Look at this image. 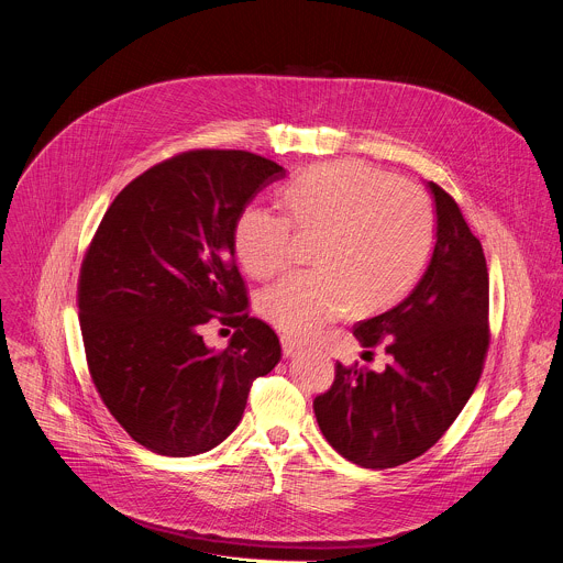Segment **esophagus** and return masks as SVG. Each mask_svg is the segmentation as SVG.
Segmentation results:
<instances>
[{
	"instance_id": "1",
	"label": "esophagus",
	"mask_w": 563,
	"mask_h": 563,
	"mask_svg": "<svg viewBox=\"0 0 563 563\" xmlns=\"http://www.w3.org/2000/svg\"><path fill=\"white\" fill-rule=\"evenodd\" d=\"M280 343H283V354H285L287 358H291V356H296V354L302 352V343L296 341V339L289 336V334H283V336H280Z\"/></svg>"
}]
</instances>
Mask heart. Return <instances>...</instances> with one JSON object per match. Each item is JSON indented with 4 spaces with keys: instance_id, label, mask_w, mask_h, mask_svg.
I'll return each mask as SVG.
<instances>
[{
    "instance_id": "heart-1",
    "label": "heart",
    "mask_w": 563,
    "mask_h": 563,
    "mask_svg": "<svg viewBox=\"0 0 563 563\" xmlns=\"http://www.w3.org/2000/svg\"><path fill=\"white\" fill-rule=\"evenodd\" d=\"M294 227L318 235L316 272L291 274L261 296V311L278 330L309 336L352 309L372 311L404 298L421 278L434 247V207L410 180L391 178L356 159L318 165L283 189ZM240 263L269 278L291 263L287 218L247 205L233 227Z\"/></svg>"
}]
</instances>
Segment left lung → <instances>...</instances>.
<instances>
[{
    "label": "left lung",
    "instance_id": "8db88e82",
    "mask_svg": "<svg viewBox=\"0 0 563 563\" xmlns=\"http://www.w3.org/2000/svg\"><path fill=\"white\" fill-rule=\"evenodd\" d=\"M437 243L415 289L387 311L358 320L363 347L385 343L383 372L336 365L316 396L320 432L347 461L385 470L430 450L472 396L488 352V267L459 205L428 183Z\"/></svg>",
    "mask_w": 563,
    "mask_h": 563
}]
</instances>
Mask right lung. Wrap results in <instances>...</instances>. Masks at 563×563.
<instances>
[{"instance_id":"right-lung-1","label":"right lung","mask_w":563,"mask_h":563,"mask_svg":"<svg viewBox=\"0 0 563 563\" xmlns=\"http://www.w3.org/2000/svg\"><path fill=\"white\" fill-rule=\"evenodd\" d=\"M285 174L250 151L180 153L129 183L98 227L77 287L87 361L109 412L151 452L222 443L280 361L276 332L247 313L233 227ZM211 317L236 328L222 353L201 339Z\"/></svg>"}]
</instances>
